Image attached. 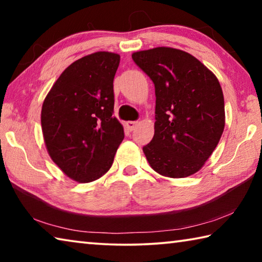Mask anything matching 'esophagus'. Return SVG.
Segmentation results:
<instances>
[{
  "label": "esophagus",
  "mask_w": 262,
  "mask_h": 262,
  "mask_svg": "<svg viewBox=\"0 0 262 262\" xmlns=\"http://www.w3.org/2000/svg\"><path fill=\"white\" fill-rule=\"evenodd\" d=\"M126 125H127L128 129H129V130H134L135 128H136V126H137V122H136V121H128V122L126 123Z\"/></svg>",
  "instance_id": "1"
}]
</instances>
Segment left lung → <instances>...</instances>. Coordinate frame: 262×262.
I'll list each match as a JSON object with an SVG mask.
<instances>
[{
  "mask_svg": "<svg viewBox=\"0 0 262 262\" xmlns=\"http://www.w3.org/2000/svg\"><path fill=\"white\" fill-rule=\"evenodd\" d=\"M132 57L155 84V134L143 147L149 165L168 178L196 173L224 130L219 79L196 57L177 48L156 47Z\"/></svg>",
  "mask_w": 262,
  "mask_h": 262,
  "instance_id": "obj_1",
  "label": "left lung"
}]
</instances>
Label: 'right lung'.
Returning <instances> with one entry per match:
<instances>
[{
	"label": "right lung",
	"mask_w": 262,
	"mask_h": 262,
	"mask_svg": "<svg viewBox=\"0 0 262 262\" xmlns=\"http://www.w3.org/2000/svg\"><path fill=\"white\" fill-rule=\"evenodd\" d=\"M120 55L96 52L76 60L53 84L41 108L47 152L78 183L99 179L123 140L114 113L113 79Z\"/></svg>",
	"instance_id": "obj_1"
}]
</instances>
